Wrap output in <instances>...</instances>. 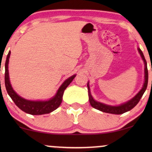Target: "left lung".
I'll return each instance as SVG.
<instances>
[{
  "instance_id": "1",
  "label": "left lung",
  "mask_w": 152,
  "mask_h": 152,
  "mask_svg": "<svg viewBox=\"0 0 152 152\" xmlns=\"http://www.w3.org/2000/svg\"><path fill=\"white\" fill-rule=\"evenodd\" d=\"M138 50L140 53V55L142 57L143 61H144L145 64V82L143 84V86L141 90L139 91L136 96L133 97L132 99L129 100L126 102L122 104L119 106H110L105 104L99 102L95 101L94 99L93 98L92 95L91 93L90 87H89V84L88 82L87 84V87H88V97H89V102H90L91 105L92 106L93 108L96 109L99 111L104 112V113H113V114H122L125 113L126 111H130L139 102L140 99L142 96L144 94L145 91H146L147 87V83H148V70H147V61L145 60V58L143 55L142 52L141 50L138 48Z\"/></svg>"
}]
</instances>
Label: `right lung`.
<instances>
[{"instance_id":"obj_1","label":"right lung","mask_w":152,"mask_h":152,"mask_svg":"<svg viewBox=\"0 0 152 152\" xmlns=\"http://www.w3.org/2000/svg\"><path fill=\"white\" fill-rule=\"evenodd\" d=\"M11 52H9L7 56V59L5 61V84L7 92L11 97L15 104L21 109L23 111L31 115H43V114L49 113L50 112L55 111L59 107L62 102L64 92L65 89L67 88L68 85L72 82L76 75H74L67 80L64 81V82L61 85L59 88L58 89L57 93L53 97L46 101H31L23 98L17 95L15 91L13 90L10 82L9 72H8V64H9V58Z\"/></svg>"}]
</instances>
